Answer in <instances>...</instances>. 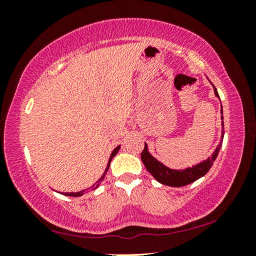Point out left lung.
Masks as SVG:
<instances>
[{
  "mask_svg": "<svg viewBox=\"0 0 256 256\" xmlns=\"http://www.w3.org/2000/svg\"><path fill=\"white\" fill-rule=\"evenodd\" d=\"M214 90L216 97L220 99L218 92H216V86L212 84ZM222 141L224 138V116H222ZM222 142L216 146L214 152L212 154L211 157L206 158L203 162L194 164L192 167H188L185 170H172V168L164 166L162 162H160L159 160L156 159L152 154L149 152L148 150V144L144 142V149L141 154V159L142 162L146 168L151 175L154 177L156 180H158L160 184L172 186V188H180V186H185L188 185L196 180L201 178L202 176H204L210 170V168L214 164V160L216 159V156H218L220 149H222Z\"/></svg>",
  "mask_w": 256,
  "mask_h": 256,
  "instance_id": "left-lung-1",
  "label": "left lung"
}]
</instances>
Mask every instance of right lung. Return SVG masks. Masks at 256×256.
Listing matches in <instances>:
<instances>
[{"mask_svg": "<svg viewBox=\"0 0 256 256\" xmlns=\"http://www.w3.org/2000/svg\"><path fill=\"white\" fill-rule=\"evenodd\" d=\"M120 149V146H116V148L112 151V154H110V160H108V164H107V167H106V170H105V172H104V174H102V176L100 177V178L98 180V182H97V184L96 185H94V188H92V190H96L99 185H100V183L102 182V180L105 178V176H106V174H107V172H108V170H110V162H112V159L115 157L116 156V154L118 152V150ZM89 190V188H86V190H80V192H70V193H62L63 196H82V194H84V193H86Z\"/></svg>", "mask_w": 256, "mask_h": 256, "instance_id": "add662e5", "label": "right lung"}]
</instances>
